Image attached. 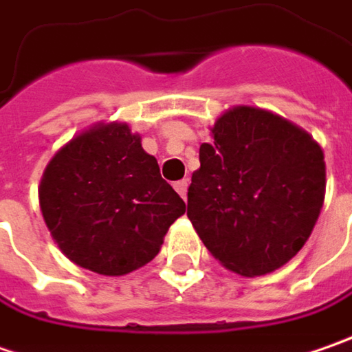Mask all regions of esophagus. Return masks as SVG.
<instances>
[{
    "mask_svg": "<svg viewBox=\"0 0 352 352\" xmlns=\"http://www.w3.org/2000/svg\"><path fill=\"white\" fill-rule=\"evenodd\" d=\"M187 187H189V181L187 179H181V181H177L175 183V191L183 197V199H187Z\"/></svg>",
    "mask_w": 352,
    "mask_h": 352,
    "instance_id": "obj_1",
    "label": "esophagus"
}]
</instances>
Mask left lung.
I'll return each instance as SVG.
<instances>
[{"instance_id": "left-lung-1", "label": "left lung", "mask_w": 352, "mask_h": 352, "mask_svg": "<svg viewBox=\"0 0 352 352\" xmlns=\"http://www.w3.org/2000/svg\"><path fill=\"white\" fill-rule=\"evenodd\" d=\"M187 192V217L206 250L242 276L289 262L325 199V161L314 138L250 106L222 114Z\"/></svg>"}]
</instances>
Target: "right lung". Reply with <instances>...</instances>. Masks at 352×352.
Segmentation results:
<instances>
[{
    "label": "right lung",
    "mask_w": 352,
    "mask_h": 352,
    "mask_svg": "<svg viewBox=\"0 0 352 352\" xmlns=\"http://www.w3.org/2000/svg\"><path fill=\"white\" fill-rule=\"evenodd\" d=\"M43 219L63 254L102 276H124L160 252L183 199L126 124H100L49 161L38 189Z\"/></svg>",
    "instance_id": "1"
}]
</instances>
